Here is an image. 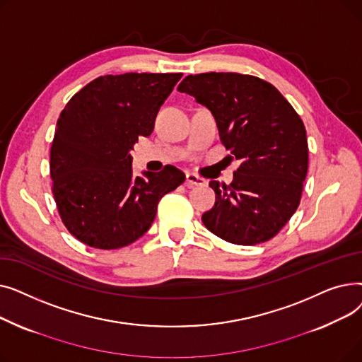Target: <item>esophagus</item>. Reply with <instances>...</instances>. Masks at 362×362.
Masks as SVG:
<instances>
[{
  "label": "esophagus",
  "mask_w": 362,
  "mask_h": 362,
  "mask_svg": "<svg viewBox=\"0 0 362 362\" xmlns=\"http://www.w3.org/2000/svg\"><path fill=\"white\" fill-rule=\"evenodd\" d=\"M205 183H206L205 179L199 177V176L195 175V173H187V175H186V186H187V187L202 186V185H205Z\"/></svg>",
  "instance_id": "1"
}]
</instances>
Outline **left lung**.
Returning a JSON list of instances; mask_svg holds the SVG:
<instances>
[{
  "label": "left lung",
  "instance_id": "left-lung-1",
  "mask_svg": "<svg viewBox=\"0 0 362 362\" xmlns=\"http://www.w3.org/2000/svg\"><path fill=\"white\" fill-rule=\"evenodd\" d=\"M177 90L213 112L221 144L242 161L230 185L210 182L216 204L202 223L230 243L270 240L296 211L307 177L308 141L299 114L272 83L251 74H189Z\"/></svg>",
  "mask_w": 362,
  "mask_h": 362
}]
</instances>
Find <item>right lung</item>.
Here are the masks:
<instances>
[{"instance_id": "add662e5", "label": "right lung", "mask_w": 362, "mask_h": 362, "mask_svg": "<svg viewBox=\"0 0 362 362\" xmlns=\"http://www.w3.org/2000/svg\"><path fill=\"white\" fill-rule=\"evenodd\" d=\"M182 73L100 76L62 111L49 156L52 195L66 229L82 243L117 250L151 227L160 199L185 182L173 165L132 170L129 151L154 130Z\"/></svg>"}]
</instances>
